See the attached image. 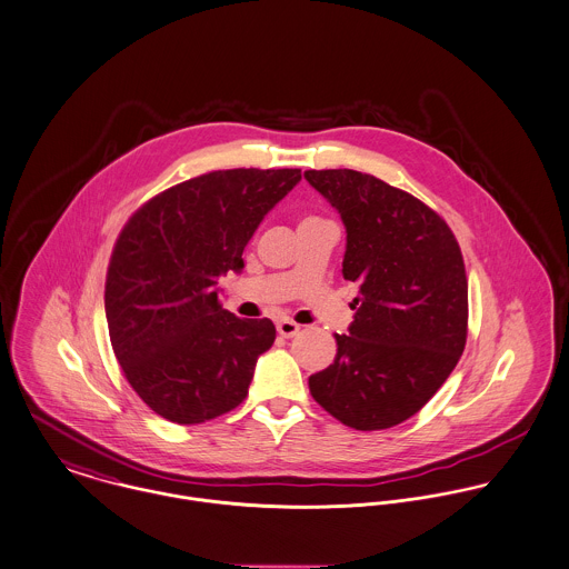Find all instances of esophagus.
Segmentation results:
<instances>
[{
    "label": "esophagus",
    "mask_w": 569,
    "mask_h": 569,
    "mask_svg": "<svg viewBox=\"0 0 569 569\" xmlns=\"http://www.w3.org/2000/svg\"><path fill=\"white\" fill-rule=\"evenodd\" d=\"M277 331H279V336H283V338H295V336L301 331V325H297L295 320L283 318V320L277 322Z\"/></svg>",
    "instance_id": "1"
}]
</instances>
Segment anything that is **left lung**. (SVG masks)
<instances>
[{
    "instance_id": "8db88e82",
    "label": "left lung",
    "mask_w": 569,
    "mask_h": 569,
    "mask_svg": "<svg viewBox=\"0 0 569 569\" xmlns=\"http://www.w3.org/2000/svg\"><path fill=\"white\" fill-rule=\"evenodd\" d=\"M306 179L347 227L342 274L360 286L333 365L310 378L316 401L356 430L417 415L458 365L469 322L467 272L441 216L408 191L356 170Z\"/></svg>"
}]
</instances>
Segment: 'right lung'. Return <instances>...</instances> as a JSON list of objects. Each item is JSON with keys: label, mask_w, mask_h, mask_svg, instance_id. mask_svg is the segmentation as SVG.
<instances>
[{"label": "right lung", "mask_w": 569, "mask_h": 569, "mask_svg": "<svg viewBox=\"0 0 569 569\" xmlns=\"http://www.w3.org/2000/svg\"><path fill=\"white\" fill-rule=\"evenodd\" d=\"M299 181V168L213 170L128 218L109 259L107 322L124 378L159 417L204 423L247 399L277 331L222 310L213 286L244 266L261 218Z\"/></svg>", "instance_id": "obj_1"}]
</instances>
